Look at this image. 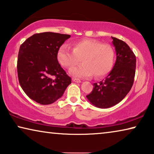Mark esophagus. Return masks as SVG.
I'll return each instance as SVG.
<instances>
[{"instance_id":"obj_1","label":"esophagus","mask_w":154,"mask_h":154,"mask_svg":"<svg viewBox=\"0 0 154 154\" xmlns=\"http://www.w3.org/2000/svg\"><path fill=\"white\" fill-rule=\"evenodd\" d=\"M72 80L75 82H78V83H80V82H81V80H79V79H72Z\"/></svg>"}]
</instances>
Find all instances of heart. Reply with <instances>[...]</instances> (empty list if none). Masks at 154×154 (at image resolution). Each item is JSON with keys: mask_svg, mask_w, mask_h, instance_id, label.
Wrapping results in <instances>:
<instances>
[{"mask_svg": "<svg viewBox=\"0 0 154 154\" xmlns=\"http://www.w3.org/2000/svg\"><path fill=\"white\" fill-rule=\"evenodd\" d=\"M58 63L64 67L69 68L79 63L82 64L72 67L69 74L78 79H87L94 74L96 79L107 74L112 69L114 51L109 44L101 43L94 39H82L73 44V49L64 44L57 52Z\"/></svg>", "mask_w": 154, "mask_h": 154, "instance_id": "obj_1", "label": "heart"}]
</instances>
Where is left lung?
<instances>
[{
    "mask_svg": "<svg viewBox=\"0 0 154 154\" xmlns=\"http://www.w3.org/2000/svg\"><path fill=\"white\" fill-rule=\"evenodd\" d=\"M116 60L112 70L104 79L94 83L86 97L96 107L107 109L119 103L131 90L136 73V58L126 42L112 37Z\"/></svg>",
    "mask_w": 154,
    "mask_h": 154,
    "instance_id": "obj_1",
    "label": "left lung"
}]
</instances>
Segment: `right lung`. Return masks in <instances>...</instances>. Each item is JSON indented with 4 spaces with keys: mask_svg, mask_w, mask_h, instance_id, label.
Listing matches in <instances>:
<instances>
[{
    "mask_svg": "<svg viewBox=\"0 0 154 154\" xmlns=\"http://www.w3.org/2000/svg\"><path fill=\"white\" fill-rule=\"evenodd\" d=\"M70 36L54 32L35 34L20 47L17 62L19 83L28 97L41 105L54 103L72 83L57 59L59 47Z\"/></svg>",
    "mask_w": 154,
    "mask_h": 154,
    "instance_id": "obj_1",
    "label": "right lung"
}]
</instances>
